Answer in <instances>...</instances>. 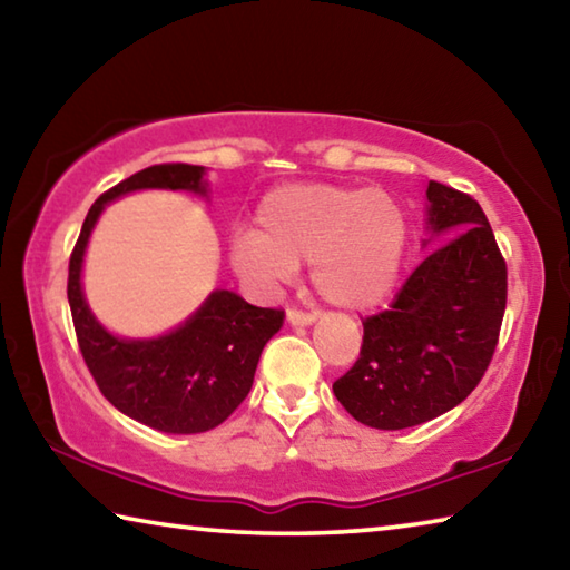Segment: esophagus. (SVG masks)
<instances>
[{
	"mask_svg": "<svg viewBox=\"0 0 570 570\" xmlns=\"http://www.w3.org/2000/svg\"><path fill=\"white\" fill-rule=\"evenodd\" d=\"M286 320H288V324H294V326H308L316 320V314L302 312V308H286Z\"/></svg>",
	"mask_w": 570,
	"mask_h": 570,
	"instance_id": "obj_1",
	"label": "esophagus"
}]
</instances>
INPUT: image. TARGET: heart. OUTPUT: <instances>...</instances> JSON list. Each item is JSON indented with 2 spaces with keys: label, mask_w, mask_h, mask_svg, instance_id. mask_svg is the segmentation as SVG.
<instances>
[{
  "label": "heart",
  "mask_w": 570,
  "mask_h": 570,
  "mask_svg": "<svg viewBox=\"0 0 570 570\" xmlns=\"http://www.w3.org/2000/svg\"><path fill=\"white\" fill-rule=\"evenodd\" d=\"M407 216L380 188L292 183L266 193L256 234L230 240V264L264 286L288 282L312 262V282L326 302L352 312L377 306L397 284L407 250Z\"/></svg>",
  "instance_id": "b5f03b06"
}]
</instances>
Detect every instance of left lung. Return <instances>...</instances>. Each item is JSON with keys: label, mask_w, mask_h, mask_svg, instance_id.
I'll return each mask as SVG.
<instances>
[{"label": "left lung", "mask_w": 570, "mask_h": 570, "mask_svg": "<svg viewBox=\"0 0 570 570\" xmlns=\"http://www.w3.org/2000/svg\"><path fill=\"white\" fill-rule=\"evenodd\" d=\"M432 234L460 228L414 268L390 308L366 316L360 360L334 382L356 422L404 430L435 420L478 387L493 360L508 266L475 198L430 180Z\"/></svg>", "instance_id": "1"}]
</instances>
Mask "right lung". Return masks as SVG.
Here are the masks:
<instances>
[{
  "instance_id": "1",
  "label": "right lung",
  "mask_w": 570,
  "mask_h": 570,
  "mask_svg": "<svg viewBox=\"0 0 570 570\" xmlns=\"http://www.w3.org/2000/svg\"><path fill=\"white\" fill-rule=\"evenodd\" d=\"M142 188L206 196L204 166L160 163L105 190L72 248L67 298L82 360L102 397L153 430L193 435L218 428L246 400L258 356L282 330L284 312L254 306L234 292H214L186 324L158 340H118L102 330L80 286L85 246L105 204Z\"/></svg>"
}]
</instances>
